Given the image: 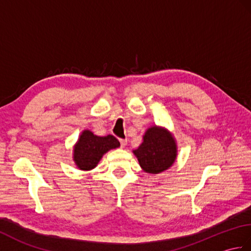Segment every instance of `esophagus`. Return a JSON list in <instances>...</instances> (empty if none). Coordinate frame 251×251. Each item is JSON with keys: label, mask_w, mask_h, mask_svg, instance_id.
<instances>
[{"label": "esophagus", "mask_w": 251, "mask_h": 251, "mask_svg": "<svg viewBox=\"0 0 251 251\" xmlns=\"http://www.w3.org/2000/svg\"><path fill=\"white\" fill-rule=\"evenodd\" d=\"M120 142H121V147H122V148H125V147H126L127 140H125V139H120Z\"/></svg>", "instance_id": "obj_1"}]
</instances>
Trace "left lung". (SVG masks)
<instances>
[{"label": "left lung", "instance_id": "left-lung-1", "mask_svg": "<svg viewBox=\"0 0 251 251\" xmlns=\"http://www.w3.org/2000/svg\"><path fill=\"white\" fill-rule=\"evenodd\" d=\"M132 153L143 172L157 175L173 166L178 148L172 132L165 127L153 125L146 130L142 143Z\"/></svg>", "mask_w": 251, "mask_h": 251}]
</instances>
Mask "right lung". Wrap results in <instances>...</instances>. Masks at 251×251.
<instances>
[{
	"instance_id": "1",
	"label": "right lung",
	"mask_w": 251,
	"mask_h": 251,
	"mask_svg": "<svg viewBox=\"0 0 251 251\" xmlns=\"http://www.w3.org/2000/svg\"><path fill=\"white\" fill-rule=\"evenodd\" d=\"M120 147V142L112 135L99 137L85 129L73 147V161L81 170L94 169L106 152Z\"/></svg>"
}]
</instances>
